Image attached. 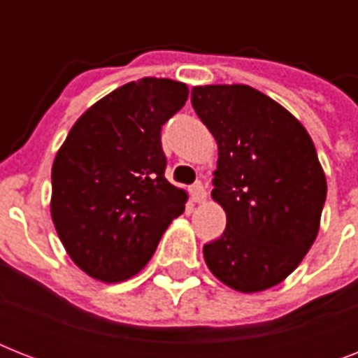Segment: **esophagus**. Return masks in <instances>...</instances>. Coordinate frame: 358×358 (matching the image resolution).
Wrapping results in <instances>:
<instances>
[{"instance_id": "esophagus-1", "label": "esophagus", "mask_w": 358, "mask_h": 358, "mask_svg": "<svg viewBox=\"0 0 358 358\" xmlns=\"http://www.w3.org/2000/svg\"><path fill=\"white\" fill-rule=\"evenodd\" d=\"M193 201L196 202V204H202V202H206V189H204V185L201 184V182H196L195 185H193Z\"/></svg>"}]
</instances>
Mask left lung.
Returning a JSON list of instances; mask_svg holds the SVG:
<instances>
[{
	"instance_id": "8db88e82",
	"label": "left lung",
	"mask_w": 358,
	"mask_h": 358,
	"mask_svg": "<svg viewBox=\"0 0 358 358\" xmlns=\"http://www.w3.org/2000/svg\"><path fill=\"white\" fill-rule=\"evenodd\" d=\"M191 103L217 143L212 199L223 236L204 245L208 269L229 288L277 286L316 241L327 180L305 126L249 85H199Z\"/></svg>"
}]
</instances>
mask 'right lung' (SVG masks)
I'll list each match as a JSON object with an SVG mask.
<instances>
[{
	"instance_id": "obj_1",
	"label": "right lung",
	"mask_w": 358,
	"mask_h": 358,
	"mask_svg": "<svg viewBox=\"0 0 358 358\" xmlns=\"http://www.w3.org/2000/svg\"><path fill=\"white\" fill-rule=\"evenodd\" d=\"M182 81L143 78L76 120L52 167L53 227L76 266L100 282L143 269L187 193L165 178L162 126L184 108Z\"/></svg>"
}]
</instances>
